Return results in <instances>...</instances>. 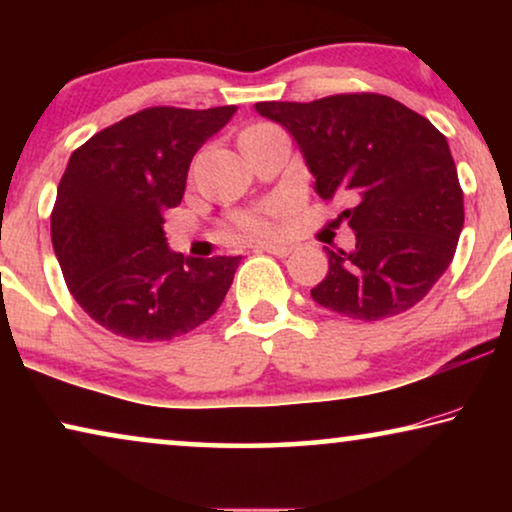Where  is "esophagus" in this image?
Returning a JSON list of instances; mask_svg holds the SVG:
<instances>
[{
  "label": "esophagus",
  "instance_id": "obj_1",
  "mask_svg": "<svg viewBox=\"0 0 512 512\" xmlns=\"http://www.w3.org/2000/svg\"><path fill=\"white\" fill-rule=\"evenodd\" d=\"M261 249L268 251V254H272V256H279V258L289 256L293 251L291 244H261Z\"/></svg>",
  "mask_w": 512,
  "mask_h": 512
}]
</instances>
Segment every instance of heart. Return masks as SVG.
<instances>
[{"label":"heart","mask_w":512,"mask_h":512,"mask_svg":"<svg viewBox=\"0 0 512 512\" xmlns=\"http://www.w3.org/2000/svg\"><path fill=\"white\" fill-rule=\"evenodd\" d=\"M284 205L279 200H270L265 205L242 212L235 219V230L247 240H270L282 230Z\"/></svg>","instance_id":"obj_1"}]
</instances>
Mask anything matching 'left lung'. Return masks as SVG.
<instances>
[{
    "mask_svg": "<svg viewBox=\"0 0 512 512\" xmlns=\"http://www.w3.org/2000/svg\"><path fill=\"white\" fill-rule=\"evenodd\" d=\"M254 107L293 137L321 198H354L342 216L356 247H324L328 272L312 298L361 321L417 305L450 268L464 228L447 139L424 116L375 93Z\"/></svg>",
    "mask_w": 512,
    "mask_h": 512,
    "instance_id": "1",
    "label": "left lung"
}]
</instances>
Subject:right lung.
Here are the masks:
<instances>
[{
	"instance_id": "1",
	"label": "right lung",
	"mask_w": 512,
	"mask_h": 512,
	"mask_svg": "<svg viewBox=\"0 0 512 512\" xmlns=\"http://www.w3.org/2000/svg\"><path fill=\"white\" fill-rule=\"evenodd\" d=\"M237 107L137 111L79 146L51 214V237L76 303L107 331L158 342L219 310L242 256L172 251L163 212L186 191L195 151Z\"/></svg>"
}]
</instances>
